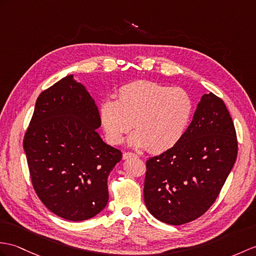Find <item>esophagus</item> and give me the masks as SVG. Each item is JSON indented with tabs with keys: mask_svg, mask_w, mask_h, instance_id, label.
<instances>
[{
	"mask_svg": "<svg viewBox=\"0 0 256 256\" xmlns=\"http://www.w3.org/2000/svg\"><path fill=\"white\" fill-rule=\"evenodd\" d=\"M132 157H138V155H136V154H134V152H124L123 154V159L124 160H128V159L132 158Z\"/></svg>",
	"mask_w": 256,
	"mask_h": 256,
	"instance_id": "esophagus-1",
	"label": "esophagus"
}]
</instances>
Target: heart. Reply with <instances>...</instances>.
<instances>
[{
  "label": "heart",
  "instance_id": "1",
  "mask_svg": "<svg viewBox=\"0 0 256 256\" xmlns=\"http://www.w3.org/2000/svg\"><path fill=\"white\" fill-rule=\"evenodd\" d=\"M194 104L186 90L150 80H136L118 89V100L106 98L99 104V121L106 138L121 144L132 128L128 144L162 152L176 146L191 122Z\"/></svg>",
  "mask_w": 256,
  "mask_h": 256
}]
</instances>
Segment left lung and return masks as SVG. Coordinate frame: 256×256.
I'll return each instance as SVG.
<instances>
[{
  "instance_id": "8db88e82",
  "label": "left lung",
  "mask_w": 256,
  "mask_h": 256,
  "mask_svg": "<svg viewBox=\"0 0 256 256\" xmlns=\"http://www.w3.org/2000/svg\"><path fill=\"white\" fill-rule=\"evenodd\" d=\"M236 130L224 101L204 94L183 138L147 160L144 200L158 220L179 226L210 208L236 159Z\"/></svg>"
}]
</instances>
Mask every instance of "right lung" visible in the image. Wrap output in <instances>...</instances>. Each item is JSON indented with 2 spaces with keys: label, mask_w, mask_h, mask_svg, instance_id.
I'll use <instances>...</instances> for the list:
<instances>
[{
  "label": "right lung",
  "mask_w": 256,
  "mask_h": 256,
  "mask_svg": "<svg viewBox=\"0 0 256 256\" xmlns=\"http://www.w3.org/2000/svg\"><path fill=\"white\" fill-rule=\"evenodd\" d=\"M100 126L94 99L73 74L36 101L24 150L36 193L58 217L87 220L108 203V176L122 152L100 138Z\"/></svg>",
  "instance_id": "1"
}]
</instances>
